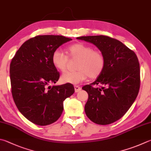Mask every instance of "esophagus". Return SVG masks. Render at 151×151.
<instances>
[{
    "label": "esophagus",
    "mask_w": 151,
    "mask_h": 151,
    "mask_svg": "<svg viewBox=\"0 0 151 151\" xmlns=\"http://www.w3.org/2000/svg\"><path fill=\"white\" fill-rule=\"evenodd\" d=\"M75 92H79V91H81V88L79 86H77V85H75Z\"/></svg>",
    "instance_id": "obj_1"
}]
</instances>
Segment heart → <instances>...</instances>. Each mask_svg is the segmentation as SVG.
Returning a JSON list of instances; mask_svg holds the SVG:
<instances>
[{"label": "heart", "instance_id": "1", "mask_svg": "<svg viewBox=\"0 0 151 151\" xmlns=\"http://www.w3.org/2000/svg\"><path fill=\"white\" fill-rule=\"evenodd\" d=\"M68 57L78 59L76 68L77 70L67 71L61 75V80L64 83L79 84L86 80L88 76L95 78L99 76L105 67L106 59L103 53L98 49H93L92 46L84 43H76L66 49ZM68 57L59 49L54 51L51 61L55 68L60 71L66 69Z\"/></svg>", "mask_w": 151, "mask_h": 151}]
</instances>
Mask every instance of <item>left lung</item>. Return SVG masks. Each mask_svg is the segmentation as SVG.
<instances>
[{
  "label": "left lung",
  "mask_w": 151,
  "mask_h": 151,
  "mask_svg": "<svg viewBox=\"0 0 151 151\" xmlns=\"http://www.w3.org/2000/svg\"><path fill=\"white\" fill-rule=\"evenodd\" d=\"M76 39L95 45L105 57L102 73L94 83L83 89L88 94L84 107L87 117L96 124H110L124 116L137 96L140 88L138 58L123 43L106 35ZM98 84L100 88L93 87Z\"/></svg>",
  "instance_id": "left-lung-1"
}]
</instances>
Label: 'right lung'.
Instances as JSON below:
<instances>
[{
	"label": "right lung",
	"mask_w": 151,
	"mask_h": 151,
	"mask_svg": "<svg viewBox=\"0 0 151 151\" xmlns=\"http://www.w3.org/2000/svg\"><path fill=\"white\" fill-rule=\"evenodd\" d=\"M70 40L63 35H37L22 45L10 63L14 101L20 113L34 124L55 122L63 111L64 100L75 92L70 83L50 85L58 81L60 75L52 63V55Z\"/></svg>",
	"instance_id": "obj_1"
}]
</instances>
